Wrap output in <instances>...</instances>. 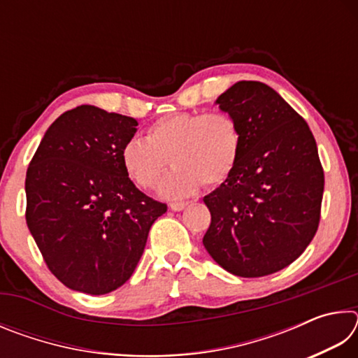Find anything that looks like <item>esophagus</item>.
Segmentation results:
<instances>
[{
	"label": "esophagus",
	"instance_id": "obj_1",
	"mask_svg": "<svg viewBox=\"0 0 358 358\" xmlns=\"http://www.w3.org/2000/svg\"><path fill=\"white\" fill-rule=\"evenodd\" d=\"M186 205H187V202H171L169 207H171V210H173V211H181L183 208H186Z\"/></svg>",
	"mask_w": 358,
	"mask_h": 358
}]
</instances>
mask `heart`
Masks as SVG:
<instances>
[{"label": "heart", "mask_w": 358, "mask_h": 358, "mask_svg": "<svg viewBox=\"0 0 358 358\" xmlns=\"http://www.w3.org/2000/svg\"><path fill=\"white\" fill-rule=\"evenodd\" d=\"M240 147V128L227 112H175L156 120L145 132V141L126 143L121 162L143 189L155 187L169 164H173V171L161 181L159 194L178 199L191 196L202 185L226 181L237 164Z\"/></svg>", "instance_id": "b5f03b06"}]
</instances>
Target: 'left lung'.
<instances>
[{"mask_svg":"<svg viewBox=\"0 0 358 358\" xmlns=\"http://www.w3.org/2000/svg\"><path fill=\"white\" fill-rule=\"evenodd\" d=\"M237 121L241 147L230 177L203 197L211 222L203 246L241 278L294 262L317 232L324 169L310 126L262 82L241 80L216 99Z\"/></svg>","mask_w":358,"mask_h":358,"instance_id":"obj_1","label":"left lung"}]
</instances>
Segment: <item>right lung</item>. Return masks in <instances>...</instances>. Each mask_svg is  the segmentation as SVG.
Here are the masks:
<instances>
[{
    "instance_id": "obj_1",
    "label": "right lung",
    "mask_w": 358,
    "mask_h": 358,
    "mask_svg": "<svg viewBox=\"0 0 358 358\" xmlns=\"http://www.w3.org/2000/svg\"><path fill=\"white\" fill-rule=\"evenodd\" d=\"M137 121L78 106L53 121L27 171V224L66 287L102 295L129 280L167 205L145 196L121 151Z\"/></svg>"
}]
</instances>
